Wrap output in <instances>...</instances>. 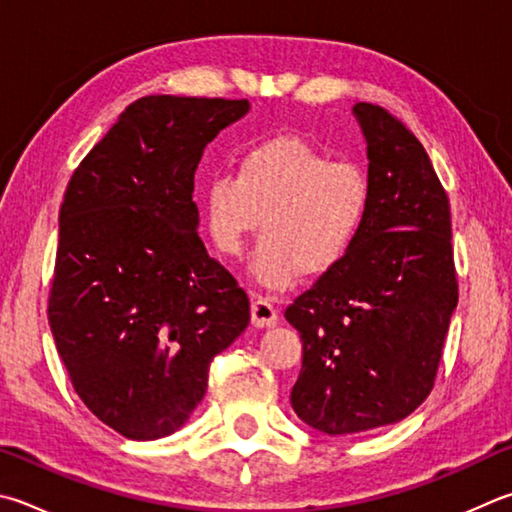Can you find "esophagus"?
Segmentation results:
<instances>
[{
    "label": "esophagus",
    "mask_w": 512,
    "mask_h": 512,
    "mask_svg": "<svg viewBox=\"0 0 512 512\" xmlns=\"http://www.w3.org/2000/svg\"><path fill=\"white\" fill-rule=\"evenodd\" d=\"M250 318H253L255 327H268L277 320V309L262 295L253 297V304H250Z\"/></svg>",
    "instance_id": "1"
}]
</instances>
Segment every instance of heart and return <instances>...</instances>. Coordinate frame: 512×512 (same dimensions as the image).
<instances>
[{
	"label": "heart",
	"mask_w": 512,
	"mask_h": 512,
	"mask_svg": "<svg viewBox=\"0 0 512 512\" xmlns=\"http://www.w3.org/2000/svg\"><path fill=\"white\" fill-rule=\"evenodd\" d=\"M371 208V183L358 163L331 161L302 138H271L244 152L230 174H217L201 197L210 241L235 257L264 232L248 275L268 288L291 286L297 273L318 275L356 244Z\"/></svg>",
	"instance_id": "b5f03b06"
}]
</instances>
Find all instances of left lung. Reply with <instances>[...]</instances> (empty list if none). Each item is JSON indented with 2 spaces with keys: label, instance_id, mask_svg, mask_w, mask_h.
Here are the masks:
<instances>
[{
  "label": "left lung",
  "instance_id": "left-lung-1",
  "mask_svg": "<svg viewBox=\"0 0 512 512\" xmlns=\"http://www.w3.org/2000/svg\"><path fill=\"white\" fill-rule=\"evenodd\" d=\"M351 111L367 141V221L284 311L302 338L291 405L329 436L398 423L425 401L459 300L450 201L430 156L387 109Z\"/></svg>",
  "mask_w": 512,
  "mask_h": 512
}]
</instances>
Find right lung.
<instances>
[{
  "label": "right lung",
  "instance_id": "right-lung-1",
  "mask_svg": "<svg viewBox=\"0 0 512 512\" xmlns=\"http://www.w3.org/2000/svg\"><path fill=\"white\" fill-rule=\"evenodd\" d=\"M248 100L145 96L73 172L60 208L49 324L71 385L132 441L183 427L208 369L250 322L208 255L192 201L206 145Z\"/></svg>",
  "mask_w": 512,
  "mask_h": 512
}]
</instances>
